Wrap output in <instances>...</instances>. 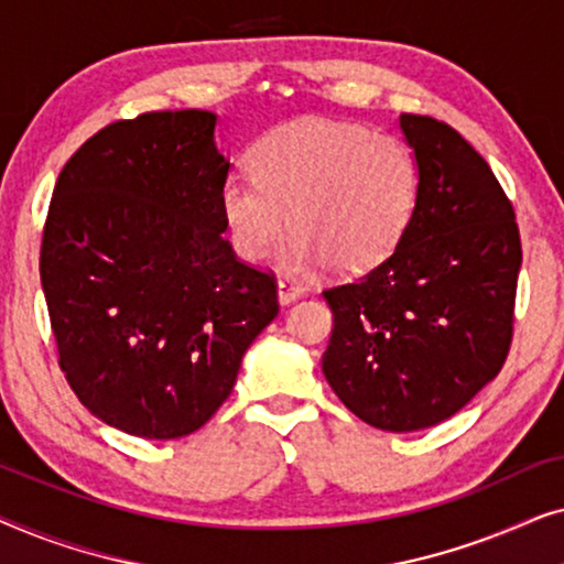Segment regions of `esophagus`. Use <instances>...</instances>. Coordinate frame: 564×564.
I'll return each mask as SVG.
<instances>
[{
	"label": "esophagus",
	"mask_w": 564,
	"mask_h": 564,
	"mask_svg": "<svg viewBox=\"0 0 564 564\" xmlns=\"http://www.w3.org/2000/svg\"><path fill=\"white\" fill-rule=\"evenodd\" d=\"M276 295H280V303L288 305L292 300L303 297L305 295V288L300 284L297 280H290V276H282L280 282H276Z\"/></svg>",
	"instance_id": "1"
}]
</instances>
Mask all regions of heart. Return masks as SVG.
Returning a JSON list of instances; mask_svg holds the SVG:
<instances>
[{
  "label": "heart",
  "instance_id": "obj_1",
  "mask_svg": "<svg viewBox=\"0 0 564 564\" xmlns=\"http://www.w3.org/2000/svg\"><path fill=\"white\" fill-rule=\"evenodd\" d=\"M249 169L220 187V218L251 264L292 226V264L365 274L398 249L419 205L413 151L357 122L305 118L274 128L251 149Z\"/></svg>",
  "mask_w": 564,
  "mask_h": 564
}]
</instances>
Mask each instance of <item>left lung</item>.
<instances>
[{"mask_svg":"<svg viewBox=\"0 0 564 564\" xmlns=\"http://www.w3.org/2000/svg\"><path fill=\"white\" fill-rule=\"evenodd\" d=\"M421 192L398 249L323 290L334 330L323 375L369 426L419 431L465 408L513 341L521 236L511 199L452 126L400 115Z\"/></svg>","mask_w":564,"mask_h":564,"instance_id":"8db88e82","label":"left lung"}]
</instances>
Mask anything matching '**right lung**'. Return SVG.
I'll list each match as a JSON object with an SVG mask.
<instances>
[{
    "label": "right lung",
    "instance_id": "obj_1",
    "mask_svg": "<svg viewBox=\"0 0 564 564\" xmlns=\"http://www.w3.org/2000/svg\"><path fill=\"white\" fill-rule=\"evenodd\" d=\"M213 130L205 110L110 122L61 169L43 226L61 372L91 413L133 436L205 426L280 313L274 274L223 238L230 164Z\"/></svg>",
    "mask_w": 564,
    "mask_h": 564
}]
</instances>
